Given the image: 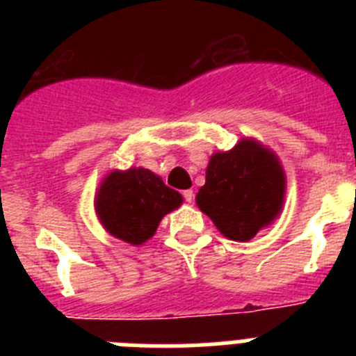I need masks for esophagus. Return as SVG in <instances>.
<instances>
[{"mask_svg":"<svg viewBox=\"0 0 356 356\" xmlns=\"http://www.w3.org/2000/svg\"><path fill=\"white\" fill-rule=\"evenodd\" d=\"M184 200L187 201V203H193V201H194V193H193V191H191V188L184 191Z\"/></svg>","mask_w":356,"mask_h":356,"instance_id":"34e87169","label":"esophagus"}]
</instances>
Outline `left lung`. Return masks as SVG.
I'll use <instances>...</instances> for the list:
<instances>
[{"instance_id": "8db88e82", "label": "left lung", "mask_w": 356, "mask_h": 356, "mask_svg": "<svg viewBox=\"0 0 356 356\" xmlns=\"http://www.w3.org/2000/svg\"><path fill=\"white\" fill-rule=\"evenodd\" d=\"M285 176L278 159L253 140L216 153L196 203L217 229L232 241H250L278 216Z\"/></svg>"}]
</instances>
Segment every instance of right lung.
<instances>
[{"mask_svg": "<svg viewBox=\"0 0 356 356\" xmlns=\"http://www.w3.org/2000/svg\"><path fill=\"white\" fill-rule=\"evenodd\" d=\"M180 205V193L143 168L110 172L96 197V212L106 232L130 244L146 242L162 217Z\"/></svg>", "mask_w": 356, "mask_h": 356, "instance_id": "add662e5", "label": "right lung"}]
</instances>
